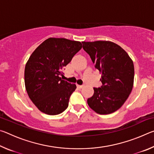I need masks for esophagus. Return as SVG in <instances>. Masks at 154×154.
Wrapping results in <instances>:
<instances>
[{"label":"esophagus","mask_w":154,"mask_h":154,"mask_svg":"<svg viewBox=\"0 0 154 154\" xmlns=\"http://www.w3.org/2000/svg\"><path fill=\"white\" fill-rule=\"evenodd\" d=\"M77 86L79 88H82L83 86H84V85H77Z\"/></svg>","instance_id":"1"}]
</instances>
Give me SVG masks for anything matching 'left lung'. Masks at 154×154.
<instances>
[{
    "label": "left lung",
    "mask_w": 154,
    "mask_h": 154,
    "mask_svg": "<svg viewBox=\"0 0 154 154\" xmlns=\"http://www.w3.org/2000/svg\"><path fill=\"white\" fill-rule=\"evenodd\" d=\"M83 49L101 73L102 86L94 88V93L88 99L90 107L100 115L113 113L128 98L133 87V62L126 51L111 41H83Z\"/></svg>",
    "instance_id": "obj_1"
}]
</instances>
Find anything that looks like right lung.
Instances as JSON below:
<instances>
[{
	"mask_svg": "<svg viewBox=\"0 0 154 154\" xmlns=\"http://www.w3.org/2000/svg\"><path fill=\"white\" fill-rule=\"evenodd\" d=\"M82 48L79 41L49 38L31 54L25 66V86L30 100L41 112L54 116L68 107L77 86L60 76Z\"/></svg>",
	"mask_w": 154,
	"mask_h": 154,
	"instance_id": "right-lung-1",
	"label": "right lung"
}]
</instances>
